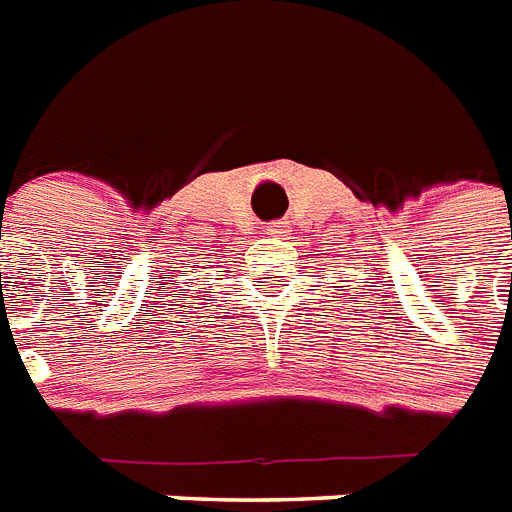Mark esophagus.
I'll return each instance as SVG.
<instances>
[{"mask_svg":"<svg viewBox=\"0 0 512 512\" xmlns=\"http://www.w3.org/2000/svg\"><path fill=\"white\" fill-rule=\"evenodd\" d=\"M275 232H280V230H272V235H275Z\"/></svg>","mask_w":512,"mask_h":512,"instance_id":"esophagus-1","label":"esophagus"}]
</instances>
